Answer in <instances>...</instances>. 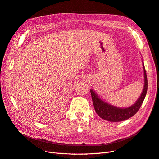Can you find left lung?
Returning a JSON list of instances; mask_svg holds the SVG:
<instances>
[{
	"label": "left lung",
	"mask_w": 159,
	"mask_h": 159,
	"mask_svg": "<svg viewBox=\"0 0 159 159\" xmlns=\"http://www.w3.org/2000/svg\"><path fill=\"white\" fill-rule=\"evenodd\" d=\"M143 68L144 75V87L143 91H142L139 99L131 107L121 109L113 106V105L103 101L97 95L96 93L91 89V94L95 110L99 117L107 121L117 122L128 120L136 114L143 103L148 89L147 76H146L144 63Z\"/></svg>",
	"instance_id": "left-lung-1"
}]
</instances>
